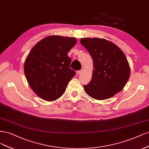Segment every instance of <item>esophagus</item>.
Masks as SVG:
<instances>
[{
  "label": "esophagus",
  "instance_id": "34e87169",
  "mask_svg": "<svg viewBox=\"0 0 149 149\" xmlns=\"http://www.w3.org/2000/svg\"><path fill=\"white\" fill-rule=\"evenodd\" d=\"M83 71H84V70H83V69H81V70H80L77 71V72H76V73H77V75H79V74H81V73H82V72H83Z\"/></svg>",
  "mask_w": 149,
  "mask_h": 149
}]
</instances>
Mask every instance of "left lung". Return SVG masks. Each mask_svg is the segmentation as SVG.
<instances>
[{
	"label": "left lung",
	"mask_w": 149,
	"mask_h": 149,
	"mask_svg": "<svg viewBox=\"0 0 149 149\" xmlns=\"http://www.w3.org/2000/svg\"><path fill=\"white\" fill-rule=\"evenodd\" d=\"M80 43L93 59L92 77L84 85L86 93L98 100L111 98L121 92L130 77V67L122 50L103 38H84Z\"/></svg>",
	"instance_id": "1"
}]
</instances>
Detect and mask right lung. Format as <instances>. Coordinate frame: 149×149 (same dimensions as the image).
<instances>
[{
  "label": "right lung",
  "mask_w": 149,
  "mask_h": 149,
  "mask_svg": "<svg viewBox=\"0 0 149 149\" xmlns=\"http://www.w3.org/2000/svg\"><path fill=\"white\" fill-rule=\"evenodd\" d=\"M73 37L51 35L33 46L24 63V72L30 87L42 100L52 102L65 92L75 75L70 68L69 51L75 45Z\"/></svg>",
  "instance_id": "right-lung-1"
}]
</instances>
